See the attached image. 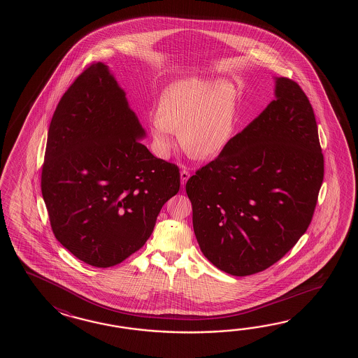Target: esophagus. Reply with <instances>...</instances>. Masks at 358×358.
Returning a JSON list of instances; mask_svg holds the SVG:
<instances>
[{
  "label": "esophagus",
  "instance_id": "1",
  "mask_svg": "<svg viewBox=\"0 0 358 358\" xmlns=\"http://www.w3.org/2000/svg\"><path fill=\"white\" fill-rule=\"evenodd\" d=\"M189 171L188 170H182V173H180V180H182V185H185V182H188V179H189Z\"/></svg>",
  "mask_w": 358,
  "mask_h": 358
}]
</instances>
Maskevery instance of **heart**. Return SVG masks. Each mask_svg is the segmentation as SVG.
I'll return each mask as SVG.
<instances>
[{
  "label": "heart",
  "instance_id": "obj_1",
  "mask_svg": "<svg viewBox=\"0 0 358 358\" xmlns=\"http://www.w3.org/2000/svg\"><path fill=\"white\" fill-rule=\"evenodd\" d=\"M236 122V94L228 82L182 80L162 94L151 116L155 151L166 157L179 143L196 157H210L228 145Z\"/></svg>",
  "mask_w": 358,
  "mask_h": 358
}]
</instances>
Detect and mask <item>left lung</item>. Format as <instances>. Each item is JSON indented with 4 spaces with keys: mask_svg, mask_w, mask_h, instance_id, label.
Here are the masks:
<instances>
[{
    "mask_svg": "<svg viewBox=\"0 0 358 358\" xmlns=\"http://www.w3.org/2000/svg\"><path fill=\"white\" fill-rule=\"evenodd\" d=\"M274 101L185 185L206 259L247 276L289 252L311 224L324 180L313 108L289 78Z\"/></svg>",
    "mask_w": 358,
    "mask_h": 358,
    "instance_id": "obj_1",
    "label": "left lung"
}]
</instances>
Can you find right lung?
I'll return each mask as SVG.
<instances>
[{
	"label": "right lung",
	"instance_id": "obj_1",
	"mask_svg": "<svg viewBox=\"0 0 358 358\" xmlns=\"http://www.w3.org/2000/svg\"><path fill=\"white\" fill-rule=\"evenodd\" d=\"M125 93L93 62L61 97L48 128L41 189L56 239L91 266H115L145 245L180 187L155 157Z\"/></svg>",
	"mask_w": 358,
	"mask_h": 358
}]
</instances>
